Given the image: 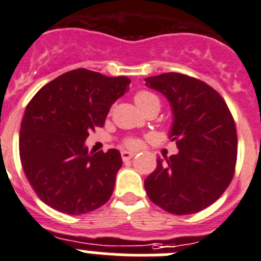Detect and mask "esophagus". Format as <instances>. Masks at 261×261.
<instances>
[{"label": "esophagus", "mask_w": 261, "mask_h": 261, "mask_svg": "<svg viewBox=\"0 0 261 261\" xmlns=\"http://www.w3.org/2000/svg\"><path fill=\"white\" fill-rule=\"evenodd\" d=\"M121 156H122V160H123V161H128L130 159H133L134 153L133 152H128V151H122Z\"/></svg>", "instance_id": "esophagus-1"}]
</instances>
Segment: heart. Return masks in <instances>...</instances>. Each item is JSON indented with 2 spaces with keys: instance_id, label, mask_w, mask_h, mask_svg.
Listing matches in <instances>:
<instances>
[{
  "instance_id": "1",
  "label": "heart",
  "mask_w": 261,
  "mask_h": 261,
  "mask_svg": "<svg viewBox=\"0 0 261 261\" xmlns=\"http://www.w3.org/2000/svg\"><path fill=\"white\" fill-rule=\"evenodd\" d=\"M135 102L144 112L152 109V108H159L160 109V98L153 92H149V91H139L135 95ZM139 144V139H136V138H130V139L126 140V145L131 148H138Z\"/></svg>"
}]
</instances>
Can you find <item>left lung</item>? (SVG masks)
Masks as SVG:
<instances>
[{"mask_svg": "<svg viewBox=\"0 0 261 261\" xmlns=\"http://www.w3.org/2000/svg\"><path fill=\"white\" fill-rule=\"evenodd\" d=\"M170 102V138L177 154L157 159L144 180L148 198L174 215H192L215 203L234 177L237 128L224 98L211 86L179 72L145 78Z\"/></svg>", "mask_w": 261, "mask_h": 261, "instance_id": "1", "label": "left lung"}]
</instances>
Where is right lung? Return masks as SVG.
<instances>
[{"label":"right lung","instance_id":"add662e5","mask_svg":"<svg viewBox=\"0 0 261 261\" xmlns=\"http://www.w3.org/2000/svg\"><path fill=\"white\" fill-rule=\"evenodd\" d=\"M127 76L71 70L41 88L25 108L19 135L23 170L46 205L78 216L104 205L122 166L117 149L88 153L84 142L104 126L110 107L128 91Z\"/></svg>","mask_w":261,"mask_h":261}]
</instances>
